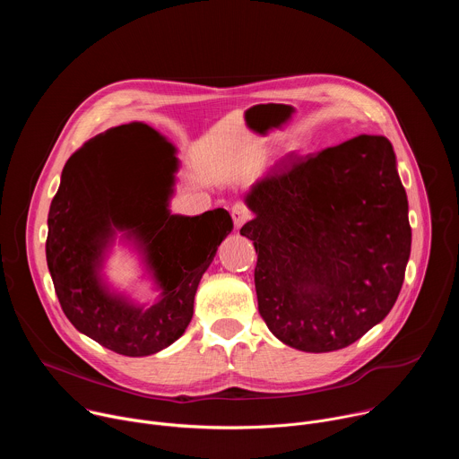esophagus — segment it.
Listing matches in <instances>:
<instances>
[{
  "label": "esophagus",
  "instance_id": "1",
  "mask_svg": "<svg viewBox=\"0 0 459 459\" xmlns=\"http://www.w3.org/2000/svg\"><path fill=\"white\" fill-rule=\"evenodd\" d=\"M230 216H232V221H234L236 229H241L243 223H247L250 220V211L243 204H236L230 211Z\"/></svg>",
  "mask_w": 459,
  "mask_h": 459
}]
</instances>
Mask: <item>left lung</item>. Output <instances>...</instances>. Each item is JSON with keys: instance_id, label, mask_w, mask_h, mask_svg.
I'll list each match as a JSON object with an SVG mask.
<instances>
[{"instance_id": "left-lung-1", "label": "left lung", "mask_w": 459, "mask_h": 459, "mask_svg": "<svg viewBox=\"0 0 459 459\" xmlns=\"http://www.w3.org/2000/svg\"><path fill=\"white\" fill-rule=\"evenodd\" d=\"M257 310L285 345L333 352L394 307L411 255L409 202L385 136L289 154L245 195Z\"/></svg>"}]
</instances>
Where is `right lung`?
<instances>
[{
  "mask_svg": "<svg viewBox=\"0 0 459 459\" xmlns=\"http://www.w3.org/2000/svg\"><path fill=\"white\" fill-rule=\"evenodd\" d=\"M138 126L160 147L163 167L154 156L143 167H126L112 156L123 136L114 133L125 126L87 142L65 163L45 247L65 316L82 334L130 358L156 354L185 333L200 280L234 227L225 209L192 218L170 214L176 149L154 128ZM117 231L144 255L162 290L156 304L138 306L104 283V254Z\"/></svg>",
  "mask_w": 459,
  "mask_h": 459,
  "instance_id": "obj_1",
  "label": "right lung"
}]
</instances>
